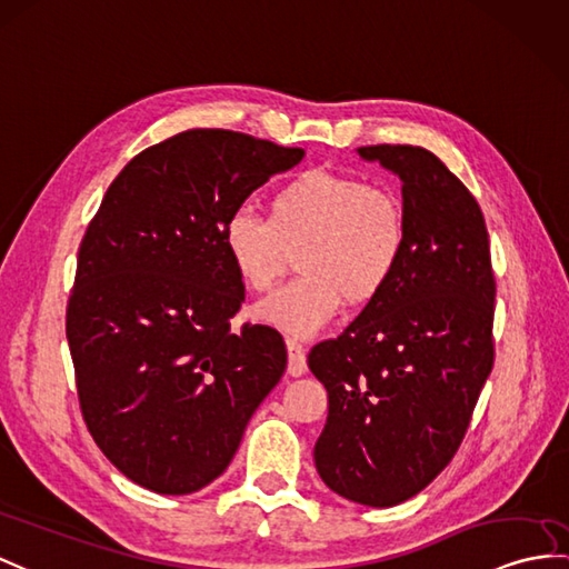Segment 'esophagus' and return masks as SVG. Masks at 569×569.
<instances>
[{
  "label": "esophagus",
  "instance_id": "1",
  "mask_svg": "<svg viewBox=\"0 0 569 569\" xmlns=\"http://www.w3.org/2000/svg\"><path fill=\"white\" fill-rule=\"evenodd\" d=\"M287 355H289V362H287L289 377H301V373H307V352H303V348L297 340L287 338Z\"/></svg>",
  "mask_w": 569,
  "mask_h": 569
}]
</instances>
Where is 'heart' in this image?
I'll return each instance as SVG.
<instances>
[{
  "mask_svg": "<svg viewBox=\"0 0 569 569\" xmlns=\"http://www.w3.org/2000/svg\"><path fill=\"white\" fill-rule=\"evenodd\" d=\"M403 200L386 186L323 169L301 171L272 190L268 217L231 212L221 246L239 282L270 292L301 253V280L253 309L260 323L311 338L345 301L367 307L393 284L408 256Z\"/></svg>",
  "mask_w": 569,
  "mask_h": 569,
  "instance_id": "1",
  "label": "heart"
}]
</instances>
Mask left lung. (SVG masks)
I'll list each match as a JSON object with an SVG mask.
<instances>
[{
    "label": "left lung",
    "instance_id": "obj_1",
    "mask_svg": "<svg viewBox=\"0 0 569 569\" xmlns=\"http://www.w3.org/2000/svg\"><path fill=\"white\" fill-rule=\"evenodd\" d=\"M357 154L400 178L410 243L393 284L309 352L328 391L313 461L345 500L396 507L461 447L492 371L495 274L476 198L432 151L377 144Z\"/></svg>",
    "mask_w": 569,
    "mask_h": 569
}]
</instances>
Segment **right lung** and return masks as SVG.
Here are the masks:
<instances>
[{
  "instance_id": "1",
  "label": "right lung",
  "mask_w": 569,
  "mask_h": 569,
  "mask_svg": "<svg viewBox=\"0 0 569 569\" xmlns=\"http://www.w3.org/2000/svg\"><path fill=\"white\" fill-rule=\"evenodd\" d=\"M303 149L188 130L137 154L79 248L67 303L77 393L122 476L190 495L224 473L287 369L280 332L231 330L243 284L221 246L231 212Z\"/></svg>"
}]
</instances>
